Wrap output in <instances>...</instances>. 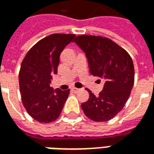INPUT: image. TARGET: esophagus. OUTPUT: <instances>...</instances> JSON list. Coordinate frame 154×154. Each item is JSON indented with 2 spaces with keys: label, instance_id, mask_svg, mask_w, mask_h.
Returning <instances> with one entry per match:
<instances>
[{
  "label": "esophagus",
  "instance_id": "obj_1",
  "mask_svg": "<svg viewBox=\"0 0 154 154\" xmlns=\"http://www.w3.org/2000/svg\"><path fill=\"white\" fill-rule=\"evenodd\" d=\"M72 91H73L74 92H78V91H80V89H78L77 87H72Z\"/></svg>",
  "mask_w": 154,
  "mask_h": 154
}]
</instances>
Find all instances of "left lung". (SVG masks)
Returning <instances> with one entry per match:
<instances>
[{"label":"left lung","instance_id":"obj_1","mask_svg":"<svg viewBox=\"0 0 154 154\" xmlns=\"http://www.w3.org/2000/svg\"><path fill=\"white\" fill-rule=\"evenodd\" d=\"M73 41L86 54L91 74L106 81L97 97L87 89L89 99L82 104V109L93 121H108L129 99L134 82L132 58L127 51L106 37L82 35Z\"/></svg>","mask_w":154,"mask_h":154}]
</instances>
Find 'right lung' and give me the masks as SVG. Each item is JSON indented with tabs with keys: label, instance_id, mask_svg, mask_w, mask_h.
<instances>
[{
	"label": "right lung",
	"instance_id": "right-lung-1",
	"mask_svg": "<svg viewBox=\"0 0 154 154\" xmlns=\"http://www.w3.org/2000/svg\"><path fill=\"white\" fill-rule=\"evenodd\" d=\"M75 35L53 34L33 46L22 61L19 72L21 99L29 116L39 123L59 117L70 90L50 87L52 75L57 72L59 57Z\"/></svg>",
	"mask_w": 154,
	"mask_h": 154
}]
</instances>
